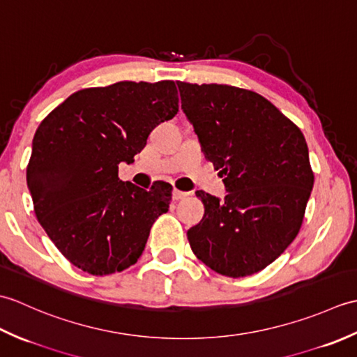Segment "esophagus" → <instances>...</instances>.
<instances>
[{
	"label": "esophagus",
	"mask_w": 357,
	"mask_h": 357,
	"mask_svg": "<svg viewBox=\"0 0 357 357\" xmlns=\"http://www.w3.org/2000/svg\"><path fill=\"white\" fill-rule=\"evenodd\" d=\"M187 196H188L187 192H181V190H178V188H174V190H173V199L174 201L184 199V198H187Z\"/></svg>",
	"instance_id": "1"
}]
</instances>
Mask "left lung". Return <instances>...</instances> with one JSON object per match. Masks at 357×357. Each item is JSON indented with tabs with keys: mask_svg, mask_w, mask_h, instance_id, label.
Returning <instances> with one entry per match:
<instances>
[{
	"mask_svg": "<svg viewBox=\"0 0 357 357\" xmlns=\"http://www.w3.org/2000/svg\"><path fill=\"white\" fill-rule=\"evenodd\" d=\"M181 107L204 155L224 174L221 201L187 231L199 261L229 278L264 270L291 244L304 221L314 176L299 127L268 100L227 84L176 82Z\"/></svg>",
	"mask_w": 357,
	"mask_h": 357,
	"instance_id": "1",
	"label": "left lung"
}]
</instances>
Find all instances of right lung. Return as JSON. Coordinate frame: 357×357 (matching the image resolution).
Instances as JSON below:
<instances>
[{"label": "right lung", "mask_w": 357, "mask_h": 357, "mask_svg": "<svg viewBox=\"0 0 357 357\" xmlns=\"http://www.w3.org/2000/svg\"><path fill=\"white\" fill-rule=\"evenodd\" d=\"M178 101L173 81H121L78 90L36 128L27 165L33 210L75 267L104 276L139 259L151 225L169 211L172 185L123 183L118 165L135 161Z\"/></svg>", "instance_id": "add662e5"}]
</instances>
